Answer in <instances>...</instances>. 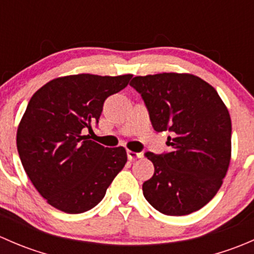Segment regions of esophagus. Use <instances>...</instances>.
I'll list each match as a JSON object with an SVG mask.
<instances>
[{"label": "esophagus", "mask_w": 254, "mask_h": 254, "mask_svg": "<svg viewBox=\"0 0 254 254\" xmlns=\"http://www.w3.org/2000/svg\"><path fill=\"white\" fill-rule=\"evenodd\" d=\"M127 158H129V161H135L137 160V158L142 157V155L140 152H134V151L127 150Z\"/></svg>", "instance_id": "esophagus-1"}]
</instances>
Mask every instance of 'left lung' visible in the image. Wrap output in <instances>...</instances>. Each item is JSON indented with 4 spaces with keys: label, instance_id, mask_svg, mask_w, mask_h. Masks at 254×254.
<instances>
[{
    "label": "left lung",
    "instance_id": "left-lung-1",
    "mask_svg": "<svg viewBox=\"0 0 254 254\" xmlns=\"http://www.w3.org/2000/svg\"><path fill=\"white\" fill-rule=\"evenodd\" d=\"M130 86L141 94L156 131H170L171 151L145 156L155 173L143 196L171 216L206 205L221 187L231 160V118L216 89L190 73L136 76Z\"/></svg>",
    "mask_w": 254,
    "mask_h": 254
}]
</instances>
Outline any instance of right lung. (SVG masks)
Returning <instances> with one entry per match:
<instances>
[{
  "mask_svg": "<svg viewBox=\"0 0 254 254\" xmlns=\"http://www.w3.org/2000/svg\"><path fill=\"white\" fill-rule=\"evenodd\" d=\"M131 77L64 76L30 98L18 125L17 148L30 182L51 206L67 214L92 209L125 166L124 147H104L83 131L98 123L104 101Z\"/></svg>",
  "mask_w": 254,
  "mask_h": 254,
  "instance_id": "add662e5",
  "label": "right lung"
}]
</instances>
